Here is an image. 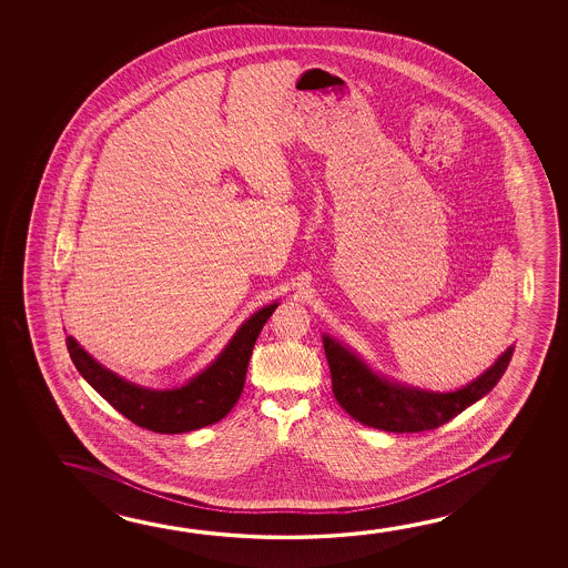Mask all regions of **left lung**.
Listing matches in <instances>:
<instances>
[{
  "label": "left lung",
  "mask_w": 568,
  "mask_h": 568,
  "mask_svg": "<svg viewBox=\"0 0 568 568\" xmlns=\"http://www.w3.org/2000/svg\"><path fill=\"white\" fill-rule=\"evenodd\" d=\"M323 344L336 402L364 426L394 434L436 429L456 418L501 381L515 351V346H509L493 366L464 388L434 392L374 373L351 346L333 336L323 335Z\"/></svg>",
  "instance_id": "1"
}]
</instances>
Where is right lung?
I'll list each match as a JSON object with an SVG mask.
<instances>
[{"instance_id":"add662e5","label":"right lung","mask_w":568,"mask_h":568,"mask_svg":"<svg viewBox=\"0 0 568 568\" xmlns=\"http://www.w3.org/2000/svg\"><path fill=\"white\" fill-rule=\"evenodd\" d=\"M277 305L280 303L275 301L253 313L235 331L224 351L215 356L214 363L207 364L186 384L166 390L124 381L119 374L104 368L103 364L97 363L71 335L67 336V351L84 381L112 408L119 409L124 418L131 419L140 428L159 434H184L215 424L232 412L242 396L255 341Z\"/></svg>"}]
</instances>
